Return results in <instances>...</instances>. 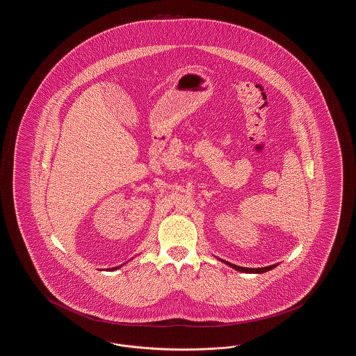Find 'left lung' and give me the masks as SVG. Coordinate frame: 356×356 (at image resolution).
<instances>
[{
    "mask_svg": "<svg viewBox=\"0 0 356 356\" xmlns=\"http://www.w3.org/2000/svg\"><path fill=\"white\" fill-rule=\"evenodd\" d=\"M225 264H228L229 267H232V268L236 270V271L247 272V273H263V272L270 271L273 267H276V266L273 264V266L263 267V268H245V267H238V266H235V264H231V263H228V261H225Z\"/></svg>",
    "mask_w": 356,
    "mask_h": 356,
    "instance_id": "8db88e82",
    "label": "left lung"
}]
</instances>
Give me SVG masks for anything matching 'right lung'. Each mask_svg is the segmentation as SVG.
<instances>
[{"mask_svg":"<svg viewBox=\"0 0 356 356\" xmlns=\"http://www.w3.org/2000/svg\"><path fill=\"white\" fill-rule=\"evenodd\" d=\"M113 270H118V267H116V268H113ZM109 271H111V270H109Z\"/></svg>","mask_w":356,"mask_h":356,"instance_id":"1","label":"right lung"}]
</instances>
